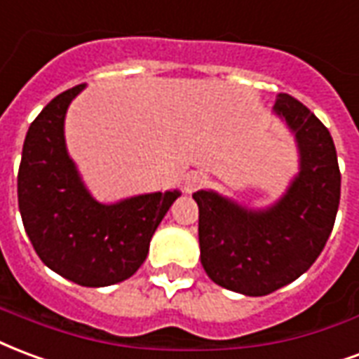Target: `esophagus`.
<instances>
[{"mask_svg":"<svg viewBox=\"0 0 359 359\" xmlns=\"http://www.w3.org/2000/svg\"><path fill=\"white\" fill-rule=\"evenodd\" d=\"M205 182H207V177L203 175V172L192 171L190 175H187V179H184V192L187 194L196 192V190H200Z\"/></svg>","mask_w":359,"mask_h":359,"instance_id":"obj_1","label":"esophagus"}]
</instances>
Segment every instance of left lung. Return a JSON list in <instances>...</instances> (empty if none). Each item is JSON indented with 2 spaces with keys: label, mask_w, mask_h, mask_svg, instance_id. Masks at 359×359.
<instances>
[{
  "label": "left lung",
  "mask_w": 359,
  "mask_h": 359,
  "mask_svg": "<svg viewBox=\"0 0 359 359\" xmlns=\"http://www.w3.org/2000/svg\"><path fill=\"white\" fill-rule=\"evenodd\" d=\"M274 116L293 135L299 171L285 192L264 207L205 188L200 207V259L220 287L262 297L287 285L314 264L335 224L341 171L327 127L297 98L280 95Z\"/></svg>",
  "instance_id": "left-lung-1"
}]
</instances>
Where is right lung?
<instances>
[{
  "mask_svg": "<svg viewBox=\"0 0 359 359\" xmlns=\"http://www.w3.org/2000/svg\"><path fill=\"white\" fill-rule=\"evenodd\" d=\"M87 83L60 93L32 121L18 169L24 230L47 268L83 287H108L131 278L180 190L98 201L68 154L65 121Z\"/></svg>",
  "mask_w": 359,
  "mask_h": 359,
  "instance_id": "add662e5",
  "label": "right lung"
}]
</instances>
